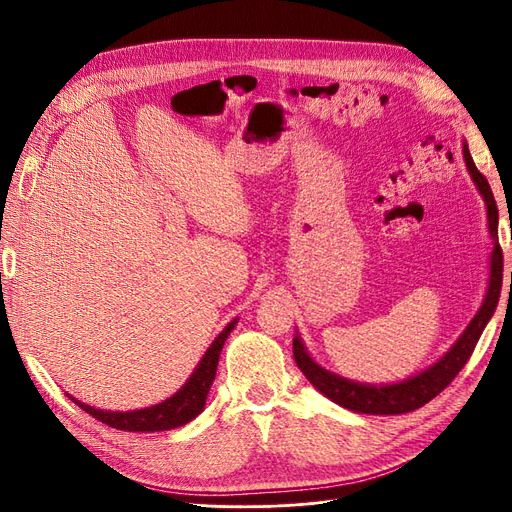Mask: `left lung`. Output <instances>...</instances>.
Returning <instances> with one entry per match:
<instances>
[{"label": "left lung", "mask_w": 512, "mask_h": 512, "mask_svg": "<svg viewBox=\"0 0 512 512\" xmlns=\"http://www.w3.org/2000/svg\"><path fill=\"white\" fill-rule=\"evenodd\" d=\"M462 157L466 163V171H469L471 180L479 194L485 201L487 209V226H490V236L494 240V251L490 259V280H487V291L483 297V303L475 318L464 328L462 335L456 339V343L441 355V358L431 364L429 368L420 370L414 376H408L404 381L389 383V385H370V383H358L345 379L341 374H335L320 366L314 358H311L307 347L303 345L299 332L293 339V355L299 370L305 374V379L314 385L322 395H326L330 402L339 404L341 408H347L358 414H376V416H391V414H404L418 410L425 406L435 395H439L446 389L454 376L462 370V366L469 362L471 353L481 337L483 328L494 316L500 288H502V251L498 244V209L490 184L485 177L477 171L473 157L469 152V144L462 142Z\"/></svg>", "instance_id": "left-lung-1"}]
</instances>
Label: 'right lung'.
Instances as JSON below:
<instances>
[{
	"mask_svg": "<svg viewBox=\"0 0 512 512\" xmlns=\"http://www.w3.org/2000/svg\"><path fill=\"white\" fill-rule=\"evenodd\" d=\"M236 324H238V318H234L224 330L219 332L217 339L205 351L203 360L198 362V366L190 374V379L184 383V387L177 393H173L171 397L163 399L161 404H154V406L142 408V410L113 412V410H98L94 406H87V404L79 402L77 397H73L69 393L66 395H69L81 410L92 414L94 418H98L100 422H104V425L113 427V429L133 431V433L136 431L154 433V431H169V429L184 427L186 422L194 420L205 410L209 389L215 381L219 353H221V349H224V343Z\"/></svg>",
	"mask_w": 512,
	"mask_h": 512,
	"instance_id": "1",
	"label": "right lung"
}]
</instances>
